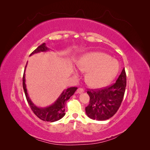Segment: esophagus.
<instances>
[{
  "instance_id": "obj_1",
  "label": "esophagus",
  "mask_w": 150,
  "mask_h": 150,
  "mask_svg": "<svg viewBox=\"0 0 150 150\" xmlns=\"http://www.w3.org/2000/svg\"><path fill=\"white\" fill-rule=\"evenodd\" d=\"M84 91V90L82 88H78L77 90V93H83Z\"/></svg>"
}]
</instances>
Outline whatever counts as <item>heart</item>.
I'll return each instance as SVG.
<instances>
[{"instance_id":"obj_1","label":"heart","mask_w":150,"mask_h":150,"mask_svg":"<svg viewBox=\"0 0 150 150\" xmlns=\"http://www.w3.org/2000/svg\"><path fill=\"white\" fill-rule=\"evenodd\" d=\"M80 71L87 73L86 81L92 88H102L110 84L119 70V64L110 55L103 52H90L78 60ZM77 73L75 72V74Z\"/></svg>"}]
</instances>
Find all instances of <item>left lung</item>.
<instances>
[{
  "label": "left lung",
  "mask_w": 150,
  "mask_h": 150,
  "mask_svg": "<svg viewBox=\"0 0 150 150\" xmlns=\"http://www.w3.org/2000/svg\"><path fill=\"white\" fill-rule=\"evenodd\" d=\"M126 86L125 69L117 79L115 83L100 90L87 91L90 104L86 107V113L93 120H105L116 113L122 103Z\"/></svg>",
  "instance_id": "left-lung-1"
}]
</instances>
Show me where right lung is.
I'll return each mask as SVG.
<instances>
[{
    "label": "right lung",
    "mask_w": 150,
    "mask_h": 150,
    "mask_svg": "<svg viewBox=\"0 0 150 150\" xmlns=\"http://www.w3.org/2000/svg\"><path fill=\"white\" fill-rule=\"evenodd\" d=\"M50 49L46 46L45 43H43L40 45L37 49L35 50L33 52L30 54V55H32L35 53H40V52H45L47 51H49ZM28 63V62H27ZM27 66V64H26ZM23 75V79H22V85H23V89L26 95V99L28 104L31 108V110L37 115L40 119L44 121H47V122H55V121L59 120L65 115V106L66 103L72 95L74 94L75 91L77 90V87H71L66 90H64L62 93L60 94L59 98H57L56 101L50 105L49 106L45 108H40L35 105L33 102L31 100L30 97L28 96L26 85V80H25V70Z\"/></svg>",
    "instance_id": "obj_1"
}]
</instances>
